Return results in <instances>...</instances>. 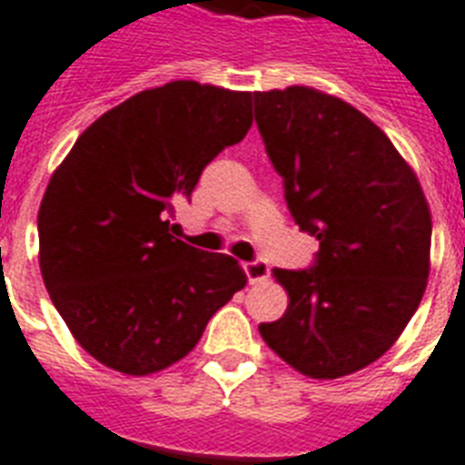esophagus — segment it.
Returning <instances> with one entry per match:
<instances>
[{
    "instance_id": "obj_1",
    "label": "esophagus",
    "mask_w": 465,
    "mask_h": 465,
    "mask_svg": "<svg viewBox=\"0 0 465 465\" xmlns=\"http://www.w3.org/2000/svg\"><path fill=\"white\" fill-rule=\"evenodd\" d=\"M243 272H246L248 282H261L271 275V265L265 263L263 258H256V261H246L243 263Z\"/></svg>"
}]
</instances>
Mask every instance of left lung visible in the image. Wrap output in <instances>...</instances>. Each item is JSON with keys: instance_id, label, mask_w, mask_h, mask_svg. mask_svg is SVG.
Masks as SVG:
<instances>
[{"instance_id": "8db88e82", "label": "left lung", "mask_w": 465, "mask_h": 465, "mask_svg": "<svg viewBox=\"0 0 465 465\" xmlns=\"http://www.w3.org/2000/svg\"><path fill=\"white\" fill-rule=\"evenodd\" d=\"M256 124L314 263L275 268L282 319L258 331L300 373L331 381L398 341L427 290L431 214L398 148L356 106L312 87L253 92Z\"/></svg>"}]
</instances>
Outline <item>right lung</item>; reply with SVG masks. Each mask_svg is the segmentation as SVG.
<instances>
[{
	"mask_svg": "<svg viewBox=\"0 0 465 465\" xmlns=\"http://www.w3.org/2000/svg\"><path fill=\"white\" fill-rule=\"evenodd\" d=\"M251 92L175 80L143 90L83 131L38 209L41 272L90 356L126 375L185 359L246 285L226 253L170 233L202 170L251 129Z\"/></svg>",
	"mask_w": 465,
	"mask_h": 465,
	"instance_id": "obj_1",
	"label": "right lung"
}]
</instances>
